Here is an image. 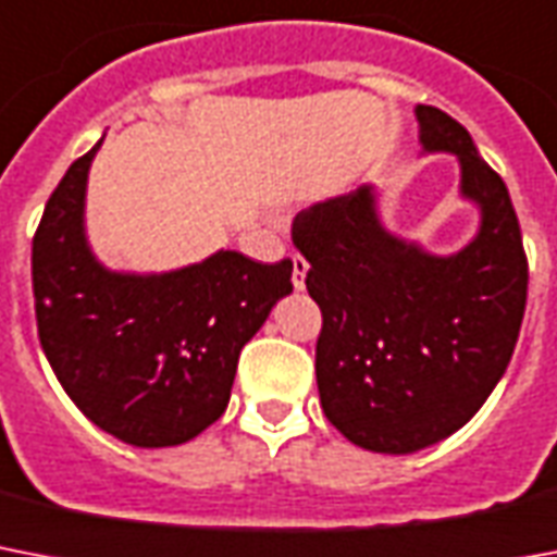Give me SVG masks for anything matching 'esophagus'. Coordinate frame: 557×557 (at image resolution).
<instances>
[{
    "label": "esophagus",
    "mask_w": 557,
    "mask_h": 557,
    "mask_svg": "<svg viewBox=\"0 0 557 557\" xmlns=\"http://www.w3.org/2000/svg\"><path fill=\"white\" fill-rule=\"evenodd\" d=\"M307 270H310V264H307L305 258L293 256V287H296V290H305Z\"/></svg>",
    "instance_id": "esophagus-1"
}]
</instances>
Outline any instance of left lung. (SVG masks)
Wrapping results in <instances>:
<instances>
[{
  "label": "left lung",
  "mask_w": 557,
  "mask_h": 557,
  "mask_svg": "<svg viewBox=\"0 0 557 557\" xmlns=\"http://www.w3.org/2000/svg\"><path fill=\"white\" fill-rule=\"evenodd\" d=\"M413 111L422 149L455 154L460 195L480 209L460 252L434 256L388 233L371 184L293 221L307 293L322 310L324 417L380 455H411L462 429L506 373L527 310V252L504 177L446 111Z\"/></svg>",
  "instance_id": "obj_1"
}]
</instances>
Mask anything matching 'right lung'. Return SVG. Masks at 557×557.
<instances>
[{"label":"right lung","instance_id":"right-lung-1","mask_svg":"<svg viewBox=\"0 0 557 557\" xmlns=\"http://www.w3.org/2000/svg\"><path fill=\"white\" fill-rule=\"evenodd\" d=\"M100 144L71 163L34 235L39 342L97 429L137 448L181 446L226 411L242 348L293 293V261L218 250L169 273L102 267L86 238L88 169Z\"/></svg>","mask_w":557,"mask_h":557}]
</instances>
